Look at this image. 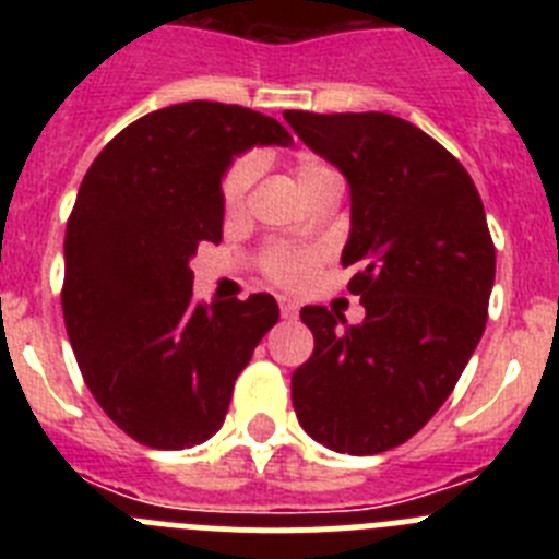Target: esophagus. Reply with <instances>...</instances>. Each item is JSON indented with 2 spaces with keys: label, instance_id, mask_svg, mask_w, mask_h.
<instances>
[{
  "label": "esophagus",
  "instance_id": "1",
  "mask_svg": "<svg viewBox=\"0 0 559 559\" xmlns=\"http://www.w3.org/2000/svg\"><path fill=\"white\" fill-rule=\"evenodd\" d=\"M280 313H283V319H294L296 316V302L290 296H280Z\"/></svg>",
  "mask_w": 559,
  "mask_h": 559
}]
</instances>
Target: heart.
<instances>
[{
  "label": "heart",
  "instance_id": "1",
  "mask_svg": "<svg viewBox=\"0 0 559 559\" xmlns=\"http://www.w3.org/2000/svg\"><path fill=\"white\" fill-rule=\"evenodd\" d=\"M294 181L299 190H305L308 185H313L316 179L328 176V167L316 159H299L294 165ZM251 181H254V165L249 159L237 162L229 170L224 181V206L229 215H237L246 204V192H249ZM310 269H313V251L308 249H274L265 257V271L274 276L276 283L283 285H299L302 280H308Z\"/></svg>",
  "mask_w": 559,
  "mask_h": 559
}]
</instances>
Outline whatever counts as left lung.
<instances>
[{
  "label": "left lung",
  "mask_w": 559,
  "mask_h": 559,
  "mask_svg": "<svg viewBox=\"0 0 559 559\" xmlns=\"http://www.w3.org/2000/svg\"><path fill=\"white\" fill-rule=\"evenodd\" d=\"M349 185L364 322L305 305L313 355L290 378L299 426L324 448L372 456L403 445L456 386L487 324L496 249L478 190L445 147L394 114L283 111Z\"/></svg>",
  "instance_id": "left-lung-1"
}]
</instances>
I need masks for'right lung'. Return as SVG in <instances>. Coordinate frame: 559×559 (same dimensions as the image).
<instances>
[{"label":"right lung","mask_w":559,"mask_h":559,"mask_svg":"<svg viewBox=\"0 0 559 559\" xmlns=\"http://www.w3.org/2000/svg\"><path fill=\"white\" fill-rule=\"evenodd\" d=\"M274 117L192 100L131 122L100 151L63 237V322L88 392L136 442L201 445L280 319L271 294L199 305L190 260L224 235V181L251 147L290 145Z\"/></svg>","instance_id":"add662e5"}]
</instances>
